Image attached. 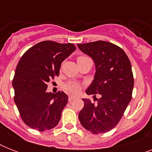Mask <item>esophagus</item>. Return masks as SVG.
<instances>
[{
  "label": "esophagus",
  "mask_w": 152,
  "mask_h": 152,
  "mask_svg": "<svg viewBox=\"0 0 152 152\" xmlns=\"http://www.w3.org/2000/svg\"><path fill=\"white\" fill-rule=\"evenodd\" d=\"M76 98V96H73V95H69V102L72 101V100L75 99Z\"/></svg>",
  "instance_id": "esophagus-1"
}]
</instances>
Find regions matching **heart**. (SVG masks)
I'll return each instance as SVG.
<instances>
[{
	"label": "heart",
	"instance_id": "b5f03b06",
	"mask_svg": "<svg viewBox=\"0 0 152 152\" xmlns=\"http://www.w3.org/2000/svg\"><path fill=\"white\" fill-rule=\"evenodd\" d=\"M88 57L87 56H80L77 57V62L81 61V60L88 58ZM81 84L79 82L76 80H69L67 81L66 83H64L63 85V89H64L66 92L69 93V94H76L78 93L81 89Z\"/></svg>",
	"mask_w": 152,
	"mask_h": 152
}]
</instances>
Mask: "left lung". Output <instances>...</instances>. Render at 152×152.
<instances>
[{
  "label": "left lung",
  "mask_w": 152,
  "mask_h": 152,
  "mask_svg": "<svg viewBox=\"0 0 152 152\" xmlns=\"http://www.w3.org/2000/svg\"><path fill=\"white\" fill-rule=\"evenodd\" d=\"M79 49L95 61L96 72L87 89L97 103L82 99L83 108L79 119L84 129L94 134L110 131L122 118L132 99L134 79L129 57L119 46L105 41L78 44ZM100 94L99 100L95 98Z\"/></svg>",
  "instance_id": "left-lung-1"
}]
</instances>
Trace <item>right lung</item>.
<instances>
[{
  "mask_svg": "<svg viewBox=\"0 0 152 152\" xmlns=\"http://www.w3.org/2000/svg\"><path fill=\"white\" fill-rule=\"evenodd\" d=\"M75 50L72 43L43 41L28 49L18 62L12 80L14 102L30 128L43 132L60 121L68 95L48 93L47 83L59 76L62 61Z\"/></svg>",
  "mask_w": 152,
  "mask_h": 152,
  "instance_id": "obj_1",
  "label": "right lung"
}]
</instances>
